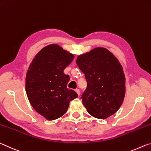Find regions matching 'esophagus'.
I'll list each match as a JSON object with an SVG mask.
<instances>
[{
  "label": "esophagus",
  "mask_w": 151,
  "mask_h": 151,
  "mask_svg": "<svg viewBox=\"0 0 151 151\" xmlns=\"http://www.w3.org/2000/svg\"><path fill=\"white\" fill-rule=\"evenodd\" d=\"M75 91L76 92V93H78V96H80V90H79V89H76Z\"/></svg>",
  "instance_id": "obj_1"
}]
</instances>
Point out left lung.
<instances>
[{"label": "left lung", "mask_w": 151, "mask_h": 151, "mask_svg": "<svg viewBox=\"0 0 151 151\" xmlns=\"http://www.w3.org/2000/svg\"><path fill=\"white\" fill-rule=\"evenodd\" d=\"M85 74L87 88L82 103L93 117L106 119L119 109L124 101L125 75L118 59L104 47H96L76 59Z\"/></svg>", "instance_id": "obj_1"}]
</instances>
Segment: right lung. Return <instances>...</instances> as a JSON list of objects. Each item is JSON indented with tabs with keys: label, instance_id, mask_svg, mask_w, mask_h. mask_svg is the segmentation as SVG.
<instances>
[{
	"label": "right lung",
	"instance_id": "right-lung-1",
	"mask_svg": "<svg viewBox=\"0 0 151 151\" xmlns=\"http://www.w3.org/2000/svg\"><path fill=\"white\" fill-rule=\"evenodd\" d=\"M74 55L57 44H51L39 51L27 70L25 90L33 108L48 120L60 118L68 109L70 102L78 97L67 88L70 76L63 70Z\"/></svg>",
	"mask_w": 151,
	"mask_h": 151
}]
</instances>
